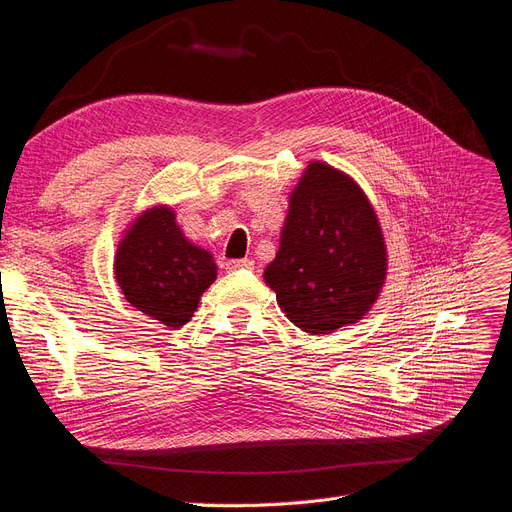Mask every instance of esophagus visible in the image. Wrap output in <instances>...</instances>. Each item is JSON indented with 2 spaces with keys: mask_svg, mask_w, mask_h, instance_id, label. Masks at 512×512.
Wrapping results in <instances>:
<instances>
[{
  "mask_svg": "<svg viewBox=\"0 0 512 512\" xmlns=\"http://www.w3.org/2000/svg\"><path fill=\"white\" fill-rule=\"evenodd\" d=\"M224 267H227L229 271H239V269L250 271V269H254V260H250V258H237V260H227V264H224Z\"/></svg>",
  "mask_w": 512,
  "mask_h": 512,
  "instance_id": "34e87169",
  "label": "esophagus"
}]
</instances>
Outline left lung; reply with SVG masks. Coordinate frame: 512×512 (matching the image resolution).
<instances>
[{
  "instance_id": "left-lung-1",
  "label": "left lung",
  "mask_w": 512,
  "mask_h": 512,
  "mask_svg": "<svg viewBox=\"0 0 512 512\" xmlns=\"http://www.w3.org/2000/svg\"><path fill=\"white\" fill-rule=\"evenodd\" d=\"M384 275L386 248L370 201L349 176L313 161L264 271L279 309L304 332L330 334L370 311Z\"/></svg>"
}]
</instances>
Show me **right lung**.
<instances>
[{
    "label": "right lung",
    "instance_id": "add662e5",
    "mask_svg": "<svg viewBox=\"0 0 512 512\" xmlns=\"http://www.w3.org/2000/svg\"><path fill=\"white\" fill-rule=\"evenodd\" d=\"M115 279L138 311L180 327L216 279V262L185 239L170 208H155L142 214L119 243Z\"/></svg>",
    "mask_w": 512,
    "mask_h": 512
}]
</instances>
